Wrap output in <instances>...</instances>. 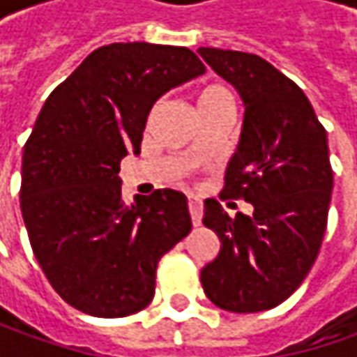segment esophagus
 Listing matches in <instances>:
<instances>
[{
    "instance_id": "esophagus-1",
    "label": "esophagus",
    "mask_w": 357,
    "mask_h": 357,
    "mask_svg": "<svg viewBox=\"0 0 357 357\" xmlns=\"http://www.w3.org/2000/svg\"><path fill=\"white\" fill-rule=\"evenodd\" d=\"M188 213H190V218H192V225L199 227L200 218H202V204H200L199 199H195V197L188 199Z\"/></svg>"
}]
</instances>
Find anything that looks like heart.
<instances>
[{
  "mask_svg": "<svg viewBox=\"0 0 357 357\" xmlns=\"http://www.w3.org/2000/svg\"><path fill=\"white\" fill-rule=\"evenodd\" d=\"M218 103H232L230 93L227 91V87H222V85H218V83H208V85L200 87L199 93H197V107H199V109L213 107V105ZM192 149H195V146H192Z\"/></svg>",
  "mask_w": 357,
  "mask_h": 357,
  "instance_id": "heart-1",
  "label": "heart"
}]
</instances>
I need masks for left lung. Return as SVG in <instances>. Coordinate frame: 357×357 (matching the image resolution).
Segmentation results:
<instances>
[{"instance_id": "obj_1", "label": "left lung", "mask_w": 357, "mask_h": 357, "mask_svg": "<svg viewBox=\"0 0 357 357\" xmlns=\"http://www.w3.org/2000/svg\"><path fill=\"white\" fill-rule=\"evenodd\" d=\"M199 55L244 105L220 197L254 206L230 218L220 202L204 200L202 222L220 252L200 282L218 308L262 312L294 294L320 252L334 188L328 137L304 91L262 57L214 47Z\"/></svg>"}]
</instances>
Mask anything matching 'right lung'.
<instances>
[{
    "mask_svg": "<svg viewBox=\"0 0 357 357\" xmlns=\"http://www.w3.org/2000/svg\"><path fill=\"white\" fill-rule=\"evenodd\" d=\"M204 71L186 47L111 43L47 97L23 146L21 214L39 266L73 308L97 318L146 308L158 260L190 232L178 190L127 206L119 165L141 153L153 105Z\"/></svg>",
    "mask_w": 357,
    "mask_h": 357,
    "instance_id": "add662e5",
    "label": "right lung"
}]
</instances>
